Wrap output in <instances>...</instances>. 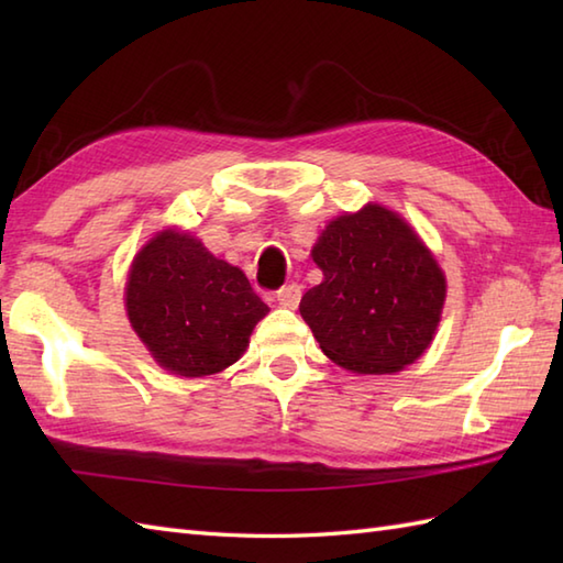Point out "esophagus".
Instances as JSON below:
<instances>
[{
	"instance_id": "esophagus-1",
	"label": "esophagus",
	"mask_w": 563,
	"mask_h": 563,
	"mask_svg": "<svg viewBox=\"0 0 563 563\" xmlns=\"http://www.w3.org/2000/svg\"><path fill=\"white\" fill-rule=\"evenodd\" d=\"M300 297H302L300 285L290 283V285H285V288L278 290V295H275V302L288 307V309H295L297 305H300Z\"/></svg>"
}]
</instances>
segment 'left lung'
I'll use <instances>...</instances> for the list:
<instances>
[{
  "label": "left lung",
  "mask_w": 563,
  "mask_h": 563,
  "mask_svg": "<svg viewBox=\"0 0 563 563\" xmlns=\"http://www.w3.org/2000/svg\"><path fill=\"white\" fill-rule=\"evenodd\" d=\"M324 280L300 314L333 363L361 375L411 365L435 336L445 275L397 212L367 202L331 220L312 249Z\"/></svg>",
  "instance_id": "1"
}]
</instances>
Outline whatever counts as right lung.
<instances>
[{
    "mask_svg": "<svg viewBox=\"0 0 563 563\" xmlns=\"http://www.w3.org/2000/svg\"><path fill=\"white\" fill-rule=\"evenodd\" d=\"M125 309L154 361L178 377L222 373L268 314L246 275L188 232L164 230L130 266Z\"/></svg>",
    "mask_w": 563,
    "mask_h": 563,
    "instance_id": "obj_1",
    "label": "right lung"
}]
</instances>
